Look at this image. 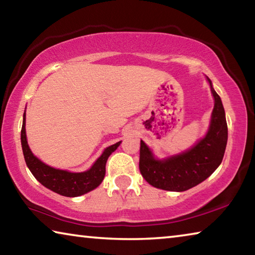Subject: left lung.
Instances as JSON below:
<instances>
[{
    "label": "left lung",
    "mask_w": 255,
    "mask_h": 255,
    "mask_svg": "<svg viewBox=\"0 0 255 255\" xmlns=\"http://www.w3.org/2000/svg\"><path fill=\"white\" fill-rule=\"evenodd\" d=\"M208 81L215 106L209 130L199 143L187 152L159 161L140 140L139 170L153 187L167 191H185L205 181L222 163L227 144L225 110L221 97Z\"/></svg>",
    "instance_id": "1"
}]
</instances>
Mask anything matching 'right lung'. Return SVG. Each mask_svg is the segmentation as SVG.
<instances>
[{
	"instance_id": "obj_1",
	"label": "right lung",
	"mask_w": 255,
	"mask_h": 255,
	"mask_svg": "<svg viewBox=\"0 0 255 255\" xmlns=\"http://www.w3.org/2000/svg\"><path fill=\"white\" fill-rule=\"evenodd\" d=\"M122 141H118L105 149L97 162L89 171L81 173H71V172L57 170L50 167L38 159L30 150L25 136V112L23 114L22 129H21V145L24 155L25 163L31 171L34 178L58 195L65 197H79L84 193L96 189L102 182L106 175V163L112 152L117 149Z\"/></svg>"
}]
</instances>
